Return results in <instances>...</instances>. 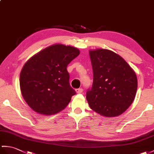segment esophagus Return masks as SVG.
Returning <instances> with one entry per match:
<instances>
[{
	"instance_id": "esophagus-1",
	"label": "esophagus",
	"mask_w": 154,
	"mask_h": 154,
	"mask_svg": "<svg viewBox=\"0 0 154 154\" xmlns=\"http://www.w3.org/2000/svg\"><path fill=\"white\" fill-rule=\"evenodd\" d=\"M83 88H77V89H75V92H77V93H81V92H83Z\"/></svg>"
}]
</instances>
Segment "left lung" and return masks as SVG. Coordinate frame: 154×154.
I'll use <instances>...</instances> for the list:
<instances>
[{"instance_id":"obj_1","label":"left lung","mask_w":154,"mask_h":154,"mask_svg":"<svg viewBox=\"0 0 154 154\" xmlns=\"http://www.w3.org/2000/svg\"><path fill=\"white\" fill-rule=\"evenodd\" d=\"M93 71V83L86 98L90 108L100 115L116 117L134 101L137 77L122 57L109 50L89 51Z\"/></svg>"}]
</instances>
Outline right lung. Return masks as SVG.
Here are the masks:
<instances>
[{"label": "right lung", "mask_w": 154, "mask_h": 154, "mask_svg": "<svg viewBox=\"0 0 154 154\" xmlns=\"http://www.w3.org/2000/svg\"><path fill=\"white\" fill-rule=\"evenodd\" d=\"M79 50L56 44L32 56L21 71V92L28 106L38 113L51 116L68 105L76 94L69 85L67 65Z\"/></svg>", "instance_id": "1"}]
</instances>
